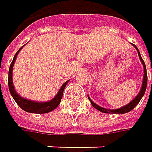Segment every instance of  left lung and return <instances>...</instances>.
Listing matches in <instances>:
<instances>
[{
    "label": "left lung",
    "mask_w": 152,
    "mask_h": 152,
    "mask_svg": "<svg viewBox=\"0 0 152 152\" xmlns=\"http://www.w3.org/2000/svg\"><path fill=\"white\" fill-rule=\"evenodd\" d=\"M134 46H135V48H136V49H137V51H138L139 57H140V61H141V63H142L143 68H144L143 82H142L141 89H140V93L138 94V96H137L135 98H134L131 102H129V104H127L126 106L122 107H120V108H118V109H107V108H105V107H100V106H98V105H96V103H94V102L91 100V99H90V97L88 96V95H87V97H88V99L90 100V102H91L92 106H93L95 108H96L97 110H99V111H100V112H103V113H108V114H124V113H128V112L131 111V110H132L134 107H135L139 104V102L140 101V99H141V98H142V96H144L145 91H146V87H147V81H148L147 70H146L145 63H144L143 59H142V58H141V56H140V54L139 49L137 48V46H136V45H134Z\"/></svg>",
    "instance_id": "obj_1"
}]
</instances>
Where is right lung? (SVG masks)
<instances>
[{
    "instance_id": "obj_1",
    "label": "right lung",
    "mask_w": 152,
    "mask_h": 152,
    "mask_svg": "<svg viewBox=\"0 0 152 152\" xmlns=\"http://www.w3.org/2000/svg\"><path fill=\"white\" fill-rule=\"evenodd\" d=\"M23 46H22L18 52L15 54L13 60L9 68V75H8V85H9V90L10 93L12 95V96L13 97L14 101L18 104V106L26 112L29 113H36V114H45V113H48L51 112L52 110H54L55 108H56L58 107V105L61 102V99L63 96V93L64 90H65V87L67 84L68 81H66V83H64L63 86H61L60 90L58 91V93L56 94V96L52 99L50 101L47 102H35V101H32V100H28V99H25L22 96H20L18 94L16 93L15 89H14V86H13V83H12V68H13V65H14V62L15 59L18 56L20 50L23 48Z\"/></svg>"
}]
</instances>
